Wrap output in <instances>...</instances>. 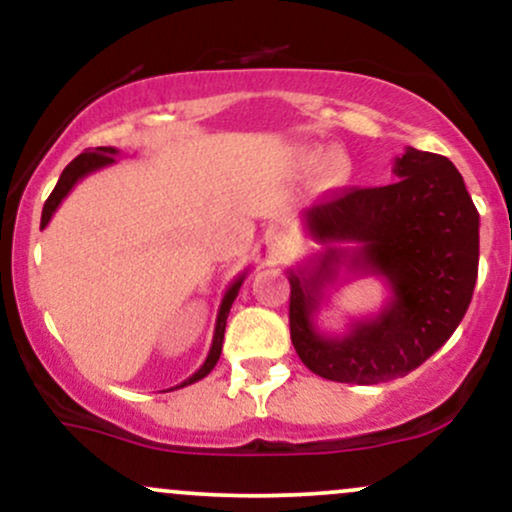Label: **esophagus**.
I'll use <instances>...</instances> for the list:
<instances>
[{"label":"esophagus","mask_w":512,"mask_h":512,"mask_svg":"<svg viewBox=\"0 0 512 512\" xmlns=\"http://www.w3.org/2000/svg\"><path fill=\"white\" fill-rule=\"evenodd\" d=\"M293 252V240L289 236H284V233H269V255L274 257V260H281V257L291 255Z\"/></svg>","instance_id":"esophagus-1"}]
</instances>
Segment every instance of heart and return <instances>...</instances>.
I'll list each match as a JSON object with an SVG mask.
<instances>
[{"label":"heart","mask_w":512,"mask_h":512,"mask_svg":"<svg viewBox=\"0 0 512 512\" xmlns=\"http://www.w3.org/2000/svg\"><path fill=\"white\" fill-rule=\"evenodd\" d=\"M293 168L298 175L320 173L327 190H342L354 180V163L349 156L337 154L332 146H298L293 151Z\"/></svg>","instance_id":"heart-1"}]
</instances>
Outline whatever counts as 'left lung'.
Returning a JSON list of instances; mask_svg holds the SVG:
<instances>
[{"label":"left lung","instance_id":"left-lung-1","mask_svg":"<svg viewBox=\"0 0 512 512\" xmlns=\"http://www.w3.org/2000/svg\"><path fill=\"white\" fill-rule=\"evenodd\" d=\"M392 173V185L346 190L303 214L325 250L289 269L291 342L334 383L375 385L419 368L457 330L477 284L479 211L460 170L407 146ZM342 268L380 275L391 298L337 338L316 330L314 313Z\"/></svg>","mask_w":512,"mask_h":512}]
</instances>
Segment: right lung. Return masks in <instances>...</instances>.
I'll return each mask as SVG.
<instances>
[{
	"instance_id": "1",
	"label": "right lung",
	"mask_w": 512,
	"mask_h": 512,
	"mask_svg": "<svg viewBox=\"0 0 512 512\" xmlns=\"http://www.w3.org/2000/svg\"><path fill=\"white\" fill-rule=\"evenodd\" d=\"M117 154H120V151H117L115 146H98V149L84 151V154L76 156L74 161L69 163V166L62 170V175H60V180H57L55 190H52V195L48 197V202H45L43 216H40V228L48 226L50 219H52V214H55L57 207H60L62 199L67 197L69 192H72V187L76 185V182L84 180L86 175L96 173V170H101V168H105V166H113ZM245 276H248V269H245L243 274H238V279H233V284L228 286L226 293H223L221 305H219V315H216L214 339H211V349H209V354H207V361H204L202 366H199L197 373H192L190 378L182 380L180 385L170 387V390H180V387L192 385V383H197V380L207 378V375L211 373V368L216 366V361H219V356H221L223 332H226V317H228V313H231V305H233V301H236V296H238L240 286H243Z\"/></svg>"
}]
</instances>
